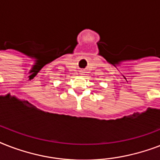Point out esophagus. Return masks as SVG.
<instances>
[{
    "label": "esophagus",
    "instance_id": "1",
    "mask_svg": "<svg viewBox=\"0 0 160 160\" xmlns=\"http://www.w3.org/2000/svg\"><path fill=\"white\" fill-rule=\"evenodd\" d=\"M84 73H85V71H84V70H80V75H84Z\"/></svg>",
    "mask_w": 160,
    "mask_h": 160
}]
</instances>
